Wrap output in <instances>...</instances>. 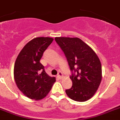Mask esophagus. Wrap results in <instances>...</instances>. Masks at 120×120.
<instances>
[{
	"mask_svg": "<svg viewBox=\"0 0 120 120\" xmlns=\"http://www.w3.org/2000/svg\"><path fill=\"white\" fill-rule=\"evenodd\" d=\"M57 77H58L59 79H62V77H63V74H62V72L59 71L58 73V75H57Z\"/></svg>",
	"mask_w": 120,
	"mask_h": 120,
	"instance_id": "esophagus-1",
	"label": "esophagus"
}]
</instances>
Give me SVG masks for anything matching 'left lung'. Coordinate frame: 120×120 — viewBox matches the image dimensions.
Instances as JSON below:
<instances>
[{"label": "left lung", "instance_id": "1", "mask_svg": "<svg viewBox=\"0 0 120 120\" xmlns=\"http://www.w3.org/2000/svg\"><path fill=\"white\" fill-rule=\"evenodd\" d=\"M55 40L65 53L71 70L74 72L70 77L72 87L65 91L67 96L78 102L88 100L94 96L102 80L99 57L79 38L55 37Z\"/></svg>", "mask_w": 120, "mask_h": 120}]
</instances>
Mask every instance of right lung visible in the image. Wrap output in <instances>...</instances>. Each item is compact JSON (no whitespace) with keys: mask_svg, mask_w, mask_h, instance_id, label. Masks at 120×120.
I'll return each instance as SVG.
<instances>
[{"mask_svg":"<svg viewBox=\"0 0 120 120\" xmlns=\"http://www.w3.org/2000/svg\"><path fill=\"white\" fill-rule=\"evenodd\" d=\"M54 38L37 37L28 42L19 52L14 66V79L18 88L27 98H45L56 80L46 72L40 60Z\"/></svg>","mask_w":120,"mask_h":120,"instance_id":"obj_1","label":"right lung"}]
</instances>
